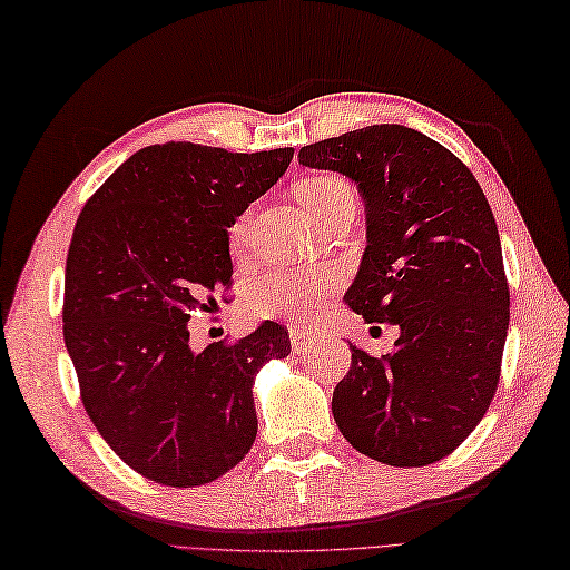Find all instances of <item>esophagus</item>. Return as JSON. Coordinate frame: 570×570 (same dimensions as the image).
Masks as SVG:
<instances>
[{
  "instance_id": "1",
  "label": "esophagus",
  "mask_w": 570,
  "mask_h": 570,
  "mask_svg": "<svg viewBox=\"0 0 570 570\" xmlns=\"http://www.w3.org/2000/svg\"><path fill=\"white\" fill-rule=\"evenodd\" d=\"M289 342H293V352L299 354V352H305L307 346H312V342H315V336H312L307 330L293 327V330H289Z\"/></svg>"
}]
</instances>
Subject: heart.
Wrapping results in <instances>:
<instances>
[{
	"label": "heart",
	"instance_id": "1",
	"mask_svg": "<svg viewBox=\"0 0 570 570\" xmlns=\"http://www.w3.org/2000/svg\"><path fill=\"white\" fill-rule=\"evenodd\" d=\"M297 196L312 218H320L354 191L342 177H312L299 181ZM246 236V218H240L230 230V240L240 243ZM336 275L327 271H275L261 275L253 283L248 305L255 317L263 320H305L317 302L334 289Z\"/></svg>",
	"mask_w": 570,
	"mask_h": 570
}]
</instances>
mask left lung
Returning a JSON list of instances; mask_svg holds the SVG:
<instances>
[{"label": "left lung", "instance_id": "left-lung-1", "mask_svg": "<svg viewBox=\"0 0 570 570\" xmlns=\"http://www.w3.org/2000/svg\"><path fill=\"white\" fill-rule=\"evenodd\" d=\"M299 165L362 191L366 248L344 299L401 332L381 358L350 344L334 421L371 460H443L482 421L502 368L509 285L492 208L450 149L405 125L322 139L299 149Z\"/></svg>", "mask_w": 570, "mask_h": 570}]
</instances>
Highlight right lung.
Here are the masks:
<instances>
[{
  "instance_id": "right-lung-1",
  "label": "right lung",
  "mask_w": 570,
  "mask_h": 570,
  "mask_svg": "<svg viewBox=\"0 0 570 570\" xmlns=\"http://www.w3.org/2000/svg\"><path fill=\"white\" fill-rule=\"evenodd\" d=\"M293 155L149 145L78 216L66 261V350L92 425L147 480L214 482L258 433L255 374L289 354L287 330L265 320L236 344L194 352L189 320L216 305L234 275L228 228Z\"/></svg>"
}]
</instances>
